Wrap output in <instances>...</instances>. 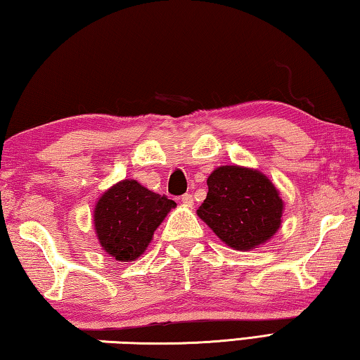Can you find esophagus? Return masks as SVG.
Here are the masks:
<instances>
[{"instance_id":"1","label":"esophagus","mask_w":360,"mask_h":360,"mask_svg":"<svg viewBox=\"0 0 360 360\" xmlns=\"http://www.w3.org/2000/svg\"><path fill=\"white\" fill-rule=\"evenodd\" d=\"M181 202L184 203V205H187V206H192L193 205V197H192L191 193H184L181 197Z\"/></svg>"}]
</instances>
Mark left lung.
<instances>
[{"label":"left lung","mask_w":360,"mask_h":360,"mask_svg":"<svg viewBox=\"0 0 360 360\" xmlns=\"http://www.w3.org/2000/svg\"><path fill=\"white\" fill-rule=\"evenodd\" d=\"M200 219L236 251L270 240L281 225L283 200L271 181L255 169L219 167L208 178Z\"/></svg>","instance_id":"8db88e82"}]
</instances>
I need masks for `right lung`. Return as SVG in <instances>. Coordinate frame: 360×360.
<instances>
[{"label":"right lung","mask_w":360,"mask_h":360,"mask_svg":"<svg viewBox=\"0 0 360 360\" xmlns=\"http://www.w3.org/2000/svg\"><path fill=\"white\" fill-rule=\"evenodd\" d=\"M176 203L139 182L125 179L103 193L95 208V231L103 249L120 262L141 255L155 229Z\"/></svg>","instance_id":"add662e5"}]
</instances>
